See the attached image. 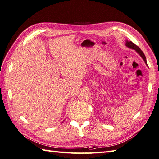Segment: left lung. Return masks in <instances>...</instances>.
Listing matches in <instances>:
<instances>
[{"instance_id":"obj_1","label":"left lung","mask_w":159,"mask_h":159,"mask_svg":"<svg viewBox=\"0 0 159 159\" xmlns=\"http://www.w3.org/2000/svg\"><path fill=\"white\" fill-rule=\"evenodd\" d=\"M125 46L128 48H129L131 49H133L135 50L137 52V53H138V54L141 56V57H142V58L143 59L144 61H145V63L146 64V65L147 66V60H146V57L145 56V54H144V53L143 52V51L139 48L136 46L135 44H134V43H133L131 41H128V40H125Z\"/></svg>"}]
</instances>
